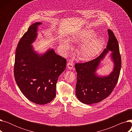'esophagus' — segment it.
I'll list each match as a JSON object with an SVG mask.
<instances>
[{"label":"esophagus","mask_w":132,"mask_h":132,"mask_svg":"<svg viewBox=\"0 0 132 132\" xmlns=\"http://www.w3.org/2000/svg\"><path fill=\"white\" fill-rule=\"evenodd\" d=\"M67 66L68 69H70V70H72V69L73 68V62H71V61L68 62V63L67 64Z\"/></svg>","instance_id":"esophagus-1"}]
</instances>
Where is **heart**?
Masks as SVG:
<instances>
[{"label": "heart", "mask_w": 132, "mask_h": 132, "mask_svg": "<svg viewBox=\"0 0 132 132\" xmlns=\"http://www.w3.org/2000/svg\"><path fill=\"white\" fill-rule=\"evenodd\" d=\"M95 35L96 33L94 30L85 29L68 38L70 41L83 42L78 51L80 58L84 60L90 59L102 50L104 40L102 38ZM59 45L61 49L65 53H67L71 48L70 43L65 39H61L60 40Z\"/></svg>", "instance_id": "1"}]
</instances>
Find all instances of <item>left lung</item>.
I'll use <instances>...</instances> for the list:
<instances>
[{"instance_id":"left-lung-1","label":"left lung","mask_w":132,"mask_h":132,"mask_svg":"<svg viewBox=\"0 0 132 132\" xmlns=\"http://www.w3.org/2000/svg\"><path fill=\"white\" fill-rule=\"evenodd\" d=\"M109 40L106 48L95 59L84 63H77L75 68L77 73L75 94L78 99L86 104L98 103L111 94L118 80L121 66V56L118 40L110 29L108 30ZM109 51H111L110 57L114 67L108 76H98L96 71L100 61Z\"/></svg>"}]
</instances>
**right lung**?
<instances>
[{
    "label": "right lung",
    "mask_w": 132,
    "mask_h": 132,
    "mask_svg": "<svg viewBox=\"0 0 132 132\" xmlns=\"http://www.w3.org/2000/svg\"><path fill=\"white\" fill-rule=\"evenodd\" d=\"M40 22L31 24L24 34L15 51L14 74L21 92L31 102L43 105L51 102L56 94L59 75L66 68V60L49 48L40 54L31 45L37 36Z\"/></svg>",
    "instance_id": "1"
}]
</instances>
